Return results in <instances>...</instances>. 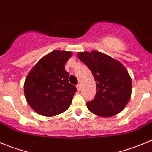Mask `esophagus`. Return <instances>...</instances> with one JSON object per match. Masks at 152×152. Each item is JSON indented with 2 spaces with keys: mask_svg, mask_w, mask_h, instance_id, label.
Masks as SVG:
<instances>
[{
  "mask_svg": "<svg viewBox=\"0 0 152 152\" xmlns=\"http://www.w3.org/2000/svg\"><path fill=\"white\" fill-rule=\"evenodd\" d=\"M77 91H80V88H81V87H80V84H77Z\"/></svg>",
  "mask_w": 152,
  "mask_h": 152,
  "instance_id": "1",
  "label": "esophagus"
}]
</instances>
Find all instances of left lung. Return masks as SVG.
Here are the masks:
<instances>
[{
	"label": "left lung",
	"instance_id": "obj_1",
	"mask_svg": "<svg viewBox=\"0 0 152 152\" xmlns=\"http://www.w3.org/2000/svg\"><path fill=\"white\" fill-rule=\"evenodd\" d=\"M77 57L91 70L96 81L97 93L92 100L87 102L88 110L103 118L120 113L132 94V79L125 66L97 51L78 52Z\"/></svg>",
	"mask_w": 152,
	"mask_h": 152
}]
</instances>
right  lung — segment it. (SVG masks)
Masks as SVG:
<instances>
[{
    "mask_svg": "<svg viewBox=\"0 0 152 152\" xmlns=\"http://www.w3.org/2000/svg\"><path fill=\"white\" fill-rule=\"evenodd\" d=\"M68 51H52L43 57L27 75L26 100L31 109L43 116L52 117L69 107L77 88L69 82L65 64L72 57Z\"/></svg>",
    "mask_w": 152,
    "mask_h": 152,
    "instance_id": "add662e5",
    "label": "right lung"
}]
</instances>
